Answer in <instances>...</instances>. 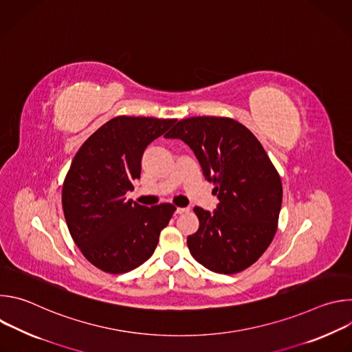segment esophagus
<instances>
[{"label":"esophagus","instance_id":"34e87169","mask_svg":"<svg viewBox=\"0 0 352 352\" xmlns=\"http://www.w3.org/2000/svg\"><path fill=\"white\" fill-rule=\"evenodd\" d=\"M188 212H189L188 208H177V209H175V213H177V214H184V213H188Z\"/></svg>","mask_w":352,"mask_h":352}]
</instances>
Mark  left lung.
I'll list each match as a JSON object with an SVG mask.
<instances>
[{
  "instance_id": "1",
  "label": "left lung",
  "mask_w": 352,
  "mask_h": 352,
  "mask_svg": "<svg viewBox=\"0 0 352 352\" xmlns=\"http://www.w3.org/2000/svg\"><path fill=\"white\" fill-rule=\"evenodd\" d=\"M166 138L190 147L219 199L213 212L193 209L199 228L186 239L190 255L221 274L254 265L276 234L283 202L280 175L261 142L242 124L220 117L181 120Z\"/></svg>"
}]
</instances>
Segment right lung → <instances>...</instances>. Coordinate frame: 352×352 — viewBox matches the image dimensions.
<instances>
[{
  "mask_svg": "<svg viewBox=\"0 0 352 352\" xmlns=\"http://www.w3.org/2000/svg\"><path fill=\"white\" fill-rule=\"evenodd\" d=\"M175 120L116 117L78 150L63 186L68 230L83 256L100 270L120 274L153 255L175 208H144L126 200L140 178L146 147Z\"/></svg>",
  "mask_w": 352,
  "mask_h": 352,
  "instance_id": "1",
  "label": "right lung"
}]
</instances>
